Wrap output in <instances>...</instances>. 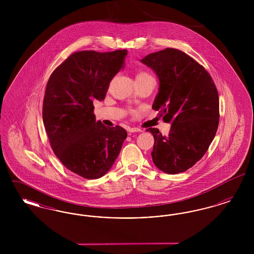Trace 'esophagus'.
Listing matches in <instances>:
<instances>
[{"mask_svg":"<svg viewBox=\"0 0 254 254\" xmlns=\"http://www.w3.org/2000/svg\"><path fill=\"white\" fill-rule=\"evenodd\" d=\"M128 131L129 132H142V129L138 128V127H129Z\"/></svg>","mask_w":254,"mask_h":254,"instance_id":"1","label":"esophagus"}]
</instances>
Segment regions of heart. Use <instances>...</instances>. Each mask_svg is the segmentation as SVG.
Here are the masks:
<instances>
[{
	"label": "heart",
	"instance_id": "heart-1",
	"mask_svg": "<svg viewBox=\"0 0 254 254\" xmlns=\"http://www.w3.org/2000/svg\"><path fill=\"white\" fill-rule=\"evenodd\" d=\"M146 76H150V75H148L147 73L145 72H139L136 75V79L137 78H141V77H146Z\"/></svg>",
	"mask_w": 254,
	"mask_h": 254
}]
</instances>
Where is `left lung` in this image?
I'll return each mask as SVG.
<instances>
[{"label": "left lung", "mask_w": 254, "mask_h": 254, "mask_svg": "<svg viewBox=\"0 0 254 254\" xmlns=\"http://www.w3.org/2000/svg\"><path fill=\"white\" fill-rule=\"evenodd\" d=\"M141 63L156 73L159 91L152 109L170 123L169 135L148 128L154 137L151 152L158 169L184 172L204 156L219 124V96L210 75L181 50L166 49L146 55Z\"/></svg>", "instance_id": "left-lung-1"}]
</instances>
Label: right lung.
<instances>
[{
    "instance_id": "obj_1",
    "label": "right lung",
    "mask_w": 254,
    "mask_h": 254,
    "mask_svg": "<svg viewBox=\"0 0 254 254\" xmlns=\"http://www.w3.org/2000/svg\"><path fill=\"white\" fill-rule=\"evenodd\" d=\"M127 54V49L75 52L46 87L43 121L50 145L66 169L85 179H98L111 169L127 136L119 126L97 122L93 113V101L105 99Z\"/></svg>"
}]
</instances>
